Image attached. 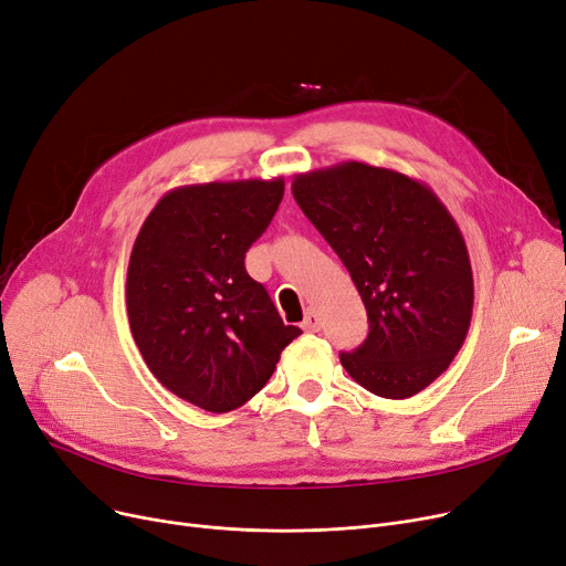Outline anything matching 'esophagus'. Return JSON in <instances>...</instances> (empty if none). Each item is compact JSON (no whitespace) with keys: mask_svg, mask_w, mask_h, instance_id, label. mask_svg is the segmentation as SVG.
<instances>
[{"mask_svg":"<svg viewBox=\"0 0 566 566\" xmlns=\"http://www.w3.org/2000/svg\"><path fill=\"white\" fill-rule=\"evenodd\" d=\"M303 331H305V333H318V331H321V318H318V314H316L314 310H310V312L305 314Z\"/></svg>","mask_w":566,"mask_h":566,"instance_id":"esophagus-1","label":"esophagus"}]
</instances>
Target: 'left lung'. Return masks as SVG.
<instances>
[{
    "mask_svg": "<svg viewBox=\"0 0 566 566\" xmlns=\"http://www.w3.org/2000/svg\"><path fill=\"white\" fill-rule=\"evenodd\" d=\"M291 192L367 307L369 335L339 355L344 369L385 399L422 392L470 328L472 268L459 224L427 184L367 163L295 174Z\"/></svg>",
    "mask_w": 566,
    "mask_h": 566,
    "instance_id": "8db88e82",
    "label": "left lung"
}]
</instances>
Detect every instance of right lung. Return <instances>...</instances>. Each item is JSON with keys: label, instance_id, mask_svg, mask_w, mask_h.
Returning a JSON list of instances; mask_svg holds the SVG:
<instances>
[{"label": "right lung", "instance_id": "right-lung-1", "mask_svg": "<svg viewBox=\"0 0 566 566\" xmlns=\"http://www.w3.org/2000/svg\"><path fill=\"white\" fill-rule=\"evenodd\" d=\"M282 197V176L181 186L135 238L126 280L135 344L169 392L208 412L250 401L301 335L245 271Z\"/></svg>", "mask_w": 566, "mask_h": 566}]
</instances>
